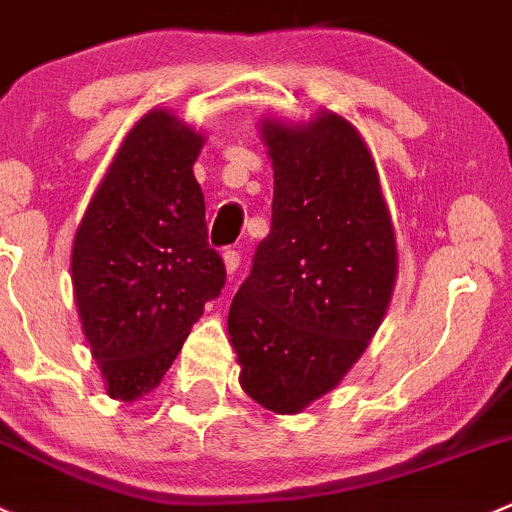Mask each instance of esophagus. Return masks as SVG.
Returning <instances> with one entry per match:
<instances>
[{
	"label": "esophagus",
	"instance_id": "1",
	"mask_svg": "<svg viewBox=\"0 0 512 512\" xmlns=\"http://www.w3.org/2000/svg\"><path fill=\"white\" fill-rule=\"evenodd\" d=\"M223 264H226V274L233 276L238 271V264H241V253L233 251V248L223 251Z\"/></svg>",
	"mask_w": 512,
	"mask_h": 512
}]
</instances>
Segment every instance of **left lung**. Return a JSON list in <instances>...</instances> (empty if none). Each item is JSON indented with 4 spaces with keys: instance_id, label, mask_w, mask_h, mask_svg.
<instances>
[{
    "instance_id": "1",
    "label": "left lung",
    "mask_w": 512,
    "mask_h": 512,
    "mask_svg": "<svg viewBox=\"0 0 512 512\" xmlns=\"http://www.w3.org/2000/svg\"><path fill=\"white\" fill-rule=\"evenodd\" d=\"M274 165L271 231L228 311L243 392L279 415L342 382L379 329L397 243L374 160L334 113L264 123Z\"/></svg>"
}]
</instances>
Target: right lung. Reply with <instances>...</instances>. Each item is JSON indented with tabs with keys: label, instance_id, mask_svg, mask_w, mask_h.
Instances as JSON below:
<instances>
[{
	"label": "right lung",
	"instance_id": "1",
	"mask_svg": "<svg viewBox=\"0 0 512 512\" xmlns=\"http://www.w3.org/2000/svg\"><path fill=\"white\" fill-rule=\"evenodd\" d=\"M201 145L175 115H145L75 233L77 311L113 399L135 402L158 387L206 301L226 284L193 175Z\"/></svg>",
	"mask_w": 512,
	"mask_h": 512
}]
</instances>
